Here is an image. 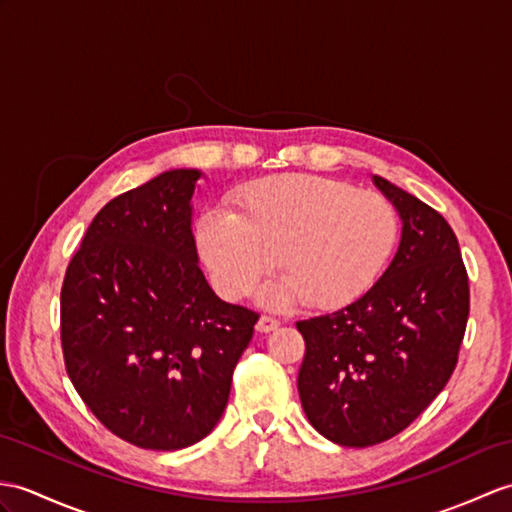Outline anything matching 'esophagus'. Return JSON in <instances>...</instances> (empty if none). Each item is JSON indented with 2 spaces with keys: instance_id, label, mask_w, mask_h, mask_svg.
<instances>
[{
  "instance_id": "esophagus-1",
  "label": "esophagus",
  "mask_w": 512,
  "mask_h": 512,
  "mask_svg": "<svg viewBox=\"0 0 512 512\" xmlns=\"http://www.w3.org/2000/svg\"><path fill=\"white\" fill-rule=\"evenodd\" d=\"M279 325H281L279 318L264 314V316L257 320V331H261V334H268V331H275Z\"/></svg>"
}]
</instances>
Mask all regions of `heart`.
I'll list each match as a JSON object with an SVG mask.
<instances>
[{
  "label": "heart",
  "mask_w": 512,
  "mask_h": 512,
  "mask_svg": "<svg viewBox=\"0 0 512 512\" xmlns=\"http://www.w3.org/2000/svg\"><path fill=\"white\" fill-rule=\"evenodd\" d=\"M397 211L377 192L314 174L268 176L237 189L233 213L207 211L196 224L200 255L218 290L251 292L277 266L283 279L264 301L338 307L382 272L397 240Z\"/></svg>",
  "instance_id": "b5f03b06"
}]
</instances>
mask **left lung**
<instances>
[{"instance_id": "1", "label": "left lung", "mask_w": 512, "mask_h": 512, "mask_svg": "<svg viewBox=\"0 0 512 512\" xmlns=\"http://www.w3.org/2000/svg\"><path fill=\"white\" fill-rule=\"evenodd\" d=\"M373 181L403 220L395 259L358 301L296 323L303 410L344 447L384 443L430 406L458 364L469 318L467 268L447 220L386 178Z\"/></svg>"}]
</instances>
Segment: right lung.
I'll list each match as a JSON object with an SVG mask.
<instances>
[{"instance_id":"add662e5","label":"right lung","mask_w":512,"mask_h":512,"mask_svg":"<svg viewBox=\"0 0 512 512\" xmlns=\"http://www.w3.org/2000/svg\"><path fill=\"white\" fill-rule=\"evenodd\" d=\"M198 170H170L98 211L61 290L67 375L106 430L141 449L202 441L227 408L259 314L198 268Z\"/></svg>"}]
</instances>
